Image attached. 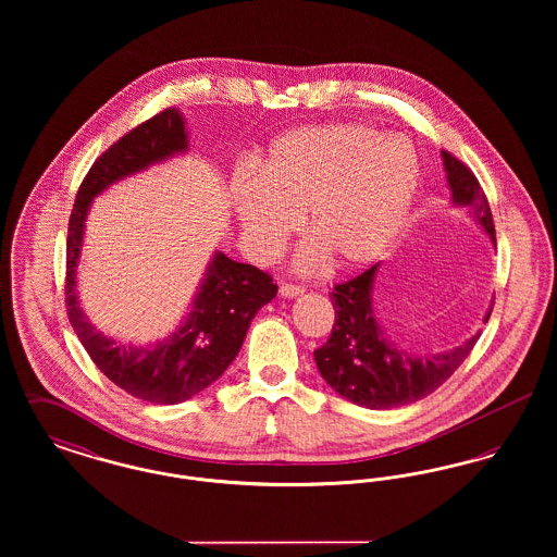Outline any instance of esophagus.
<instances>
[{"instance_id": "obj_1", "label": "esophagus", "mask_w": 557, "mask_h": 557, "mask_svg": "<svg viewBox=\"0 0 557 557\" xmlns=\"http://www.w3.org/2000/svg\"><path fill=\"white\" fill-rule=\"evenodd\" d=\"M302 288L300 286H280V296H284V298H296V296H300L302 294Z\"/></svg>"}]
</instances>
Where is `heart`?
<instances>
[{
	"label": "heart",
	"mask_w": 557,
	"mask_h": 557,
	"mask_svg": "<svg viewBox=\"0 0 557 557\" xmlns=\"http://www.w3.org/2000/svg\"><path fill=\"white\" fill-rule=\"evenodd\" d=\"M420 184L409 137L363 123L300 127L277 137L261 173L242 169L232 209L250 252L273 257L296 230L311 244L298 267L357 271L377 261L403 232Z\"/></svg>",
	"instance_id": "b5f03b06"
}]
</instances>
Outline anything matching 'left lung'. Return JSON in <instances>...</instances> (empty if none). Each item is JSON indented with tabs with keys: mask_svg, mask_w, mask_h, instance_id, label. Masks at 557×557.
I'll use <instances>...</instances> for the list:
<instances>
[{
	"mask_svg": "<svg viewBox=\"0 0 557 557\" xmlns=\"http://www.w3.org/2000/svg\"><path fill=\"white\" fill-rule=\"evenodd\" d=\"M441 160L447 173L450 205L468 212L495 246L493 216L474 173L445 150ZM377 269L380 263L359 277L338 284L330 294L336 321L327 343L313 355L321 377L341 397L368 409H395L434 393L463 363L480 332L443 352H407L388 338L375 313L373 286ZM491 311L493 300L482 319L484 323Z\"/></svg>",
	"mask_w": 557,
	"mask_h": 557,
	"instance_id": "8db88e82",
	"label": "left lung"
}]
</instances>
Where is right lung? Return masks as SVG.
I'll list each match as a JSON object with an SVG mask.
<instances>
[{"instance_id":"right-lung-1","label":"right lung","mask_w":557,"mask_h":557,"mask_svg":"<svg viewBox=\"0 0 557 557\" xmlns=\"http://www.w3.org/2000/svg\"><path fill=\"white\" fill-rule=\"evenodd\" d=\"M187 152L189 133L184 114L180 108L162 110L94 162L81 184L69 223L66 309L81 345L110 382L132 397L157 405L184 403L216 382L238 357L257 311L277 294V286L261 269L214 250L186 315L164 338L123 345L100 332L83 311L77 269L94 200L114 184Z\"/></svg>"}]
</instances>
